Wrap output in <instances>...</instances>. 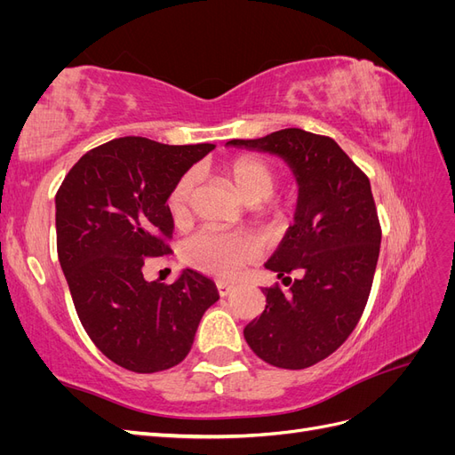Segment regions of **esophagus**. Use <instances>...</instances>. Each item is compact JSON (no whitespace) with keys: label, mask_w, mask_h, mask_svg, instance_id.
Wrapping results in <instances>:
<instances>
[{"label":"esophagus","mask_w":455,"mask_h":455,"mask_svg":"<svg viewBox=\"0 0 455 455\" xmlns=\"http://www.w3.org/2000/svg\"><path fill=\"white\" fill-rule=\"evenodd\" d=\"M216 288H218V294H220V296H228L235 286L226 283V281H218V283H216Z\"/></svg>","instance_id":"esophagus-1"}]
</instances>
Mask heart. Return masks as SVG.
Masks as SVG:
<instances>
[{
    "instance_id": "1",
    "label": "heart",
    "mask_w": 455,
    "mask_h": 455,
    "mask_svg": "<svg viewBox=\"0 0 455 455\" xmlns=\"http://www.w3.org/2000/svg\"><path fill=\"white\" fill-rule=\"evenodd\" d=\"M229 182L237 196L249 204H258L273 196L275 174L266 161L258 157H239L228 169ZM197 186V172L189 171L174 184L167 199V209L176 222L189 216L191 199ZM184 256L191 266L218 277H233L258 256L256 243L239 233L199 231L184 244Z\"/></svg>"
}]
</instances>
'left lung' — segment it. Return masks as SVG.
I'll list each match as a JSON object with an SVG mask.
<instances>
[{
  "instance_id": "left-lung-1",
  "label": "left lung",
  "mask_w": 455,
  "mask_h": 455,
  "mask_svg": "<svg viewBox=\"0 0 455 455\" xmlns=\"http://www.w3.org/2000/svg\"><path fill=\"white\" fill-rule=\"evenodd\" d=\"M226 146L281 157L298 182L294 224L266 267L291 292L264 288L266 309L246 324L251 349L273 366L299 370L332 355L364 311L379 256L381 229L370 180L332 139L283 129Z\"/></svg>"
}]
</instances>
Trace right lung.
<instances>
[{
    "label": "right lung",
    "mask_w": 455,
    "mask_h": 455,
    "mask_svg": "<svg viewBox=\"0 0 455 455\" xmlns=\"http://www.w3.org/2000/svg\"><path fill=\"white\" fill-rule=\"evenodd\" d=\"M212 149L109 140L74 164L54 197L59 259L79 321L109 361L139 374L182 363L220 298L214 281L194 269L172 284L142 273L146 258L171 252V189Z\"/></svg>",
    "instance_id": "add662e5"
}]
</instances>
